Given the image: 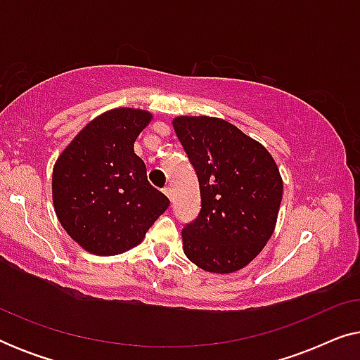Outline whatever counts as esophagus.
<instances>
[{
  "label": "esophagus",
  "instance_id": "esophagus-1",
  "mask_svg": "<svg viewBox=\"0 0 360 360\" xmlns=\"http://www.w3.org/2000/svg\"><path fill=\"white\" fill-rule=\"evenodd\" d=\"M164 193H165L167 196H169V198L172 200V188H170V186H165V188H164Z\"/></svg>",
  "mask_w": 360,
  "mask_h": 360
}]
</instances>
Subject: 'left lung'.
<instances>
[{
  "mask_svg": "<svg viewBox=\"0 0 360 360\" xmlns=\"http://www.w3.org/2000/svg\"><path fill=\"white\" fill-rule=\"evenodd\" d=\"M200 181L198 218L181 231L184 252L206 272L231 274L257 257L277 223L283 181L269 150L231 122L172 121Z\"/></svg>",
  "mask_w": 360,
  "mask_h": 360,
  "instance_id": "8db88e82",
  "label": "left lung"
}]
</instances>
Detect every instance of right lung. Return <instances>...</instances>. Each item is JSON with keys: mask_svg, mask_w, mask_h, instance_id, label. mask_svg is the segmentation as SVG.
Segmentation results:
<instances>
[{"mask_svg": "<svg viewBox=\"0 0 360 360\" xmlns=\"http://www.w3.org/2000/svg\"><path fill=\"white\" fill-rule=\"evenodd\" d=\"M152 115L116 108L88 122L58 157L52 200L67 234L88 252L116 255L146 238L169 208L167 196L147 181L134 142Z\"/></svg>", "mask_w": 360, "mask_h": 360, "instance_id": "obj_1", "label": "right lung"}]
</instances>
